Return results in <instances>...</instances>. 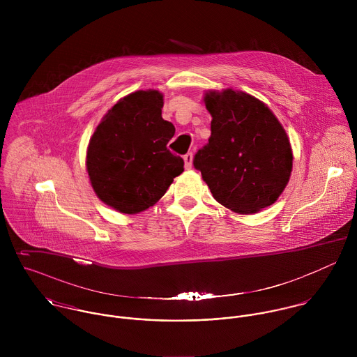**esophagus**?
I'll return each mask as SVG.
<instances>
[{"label":"esophagus","instance_id":"1","mask_svg":"<svg viewBox=\"0 0 357 357\" xmlns=\"http://www.w3.org/2000/svg\"><path fill=\"white\" fill-rule=\"evenodd\" d=\"M192 158H194L192 153H188L184 155V166H185V169H191V166H192Z\"/></svg>","mask_w":357,"mask_h":357}]
</instances>
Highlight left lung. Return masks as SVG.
<instances>
[{
    "label": "left lung",
    "instance_id": "left-lung-1",
    "mask_svg": "<svg viewBox=\"0 0 357 357\" xmlns=\"http://www.w3.org/2000/svg\"><path fill=\"white\" fill-rule=\"evenodd\" d=\"M211 115L208 143L194 166L218 204L253 214L278 201L286 188L293 151L282 123L255 96L225 89L204 93Z\"/></svg>",
    "mask_w": 357,
    "mask_h": 357
}]
</instances>
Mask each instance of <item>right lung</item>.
Returning a JSON list of instances; mask_svg holds the SVG:
<instances>
[{
	"instance_id": "1",
	"label": "right lung",
	"mask_w": 357,
	"mask_h": 357,
	"mask_svg": "<svg viewBox=\"0 0 357 357\" xmlns=\"http://www.w3.org/2000/svg\"><path fill=\"white\" fill-rule=\"evenodd\" d=\"M163 95L137 91L102 116L86 153L91 184L104 204L136 214L156 204L184 172L181 156L167 150L173 123L162 118Z\"/></svg>"
}]
</instances>
